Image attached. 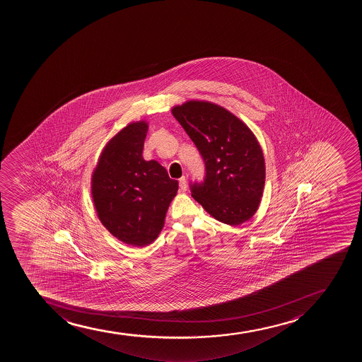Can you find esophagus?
Instances as JSON below:
<instances>
[{
  "label": "esophagus",
  "instance_id": "34e87169",
  "mask_svg": "<svg viewBox=\"0 0 362 362\" xmlns=\"http://www.w3.org/2000/svg\"><path fill=\"white\" fill-rule=\"evenodd\" d=\"M179 187H180V190L182 191H187V180L185 177H182V178L179 179Z\"/></svg>",
  "mask_w": 362,
  "mask_h": 362
}]
</instances>
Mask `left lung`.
Instances as JSON below:
<instances>
[{"mask_svg":"<svg viewBox=\"0 0 362 362\" xmlns=\"http://www.w3.org/2000/svg\"><path fill=\"white\" fill-rule=\"evenodd\" d=\"M172 114L204 160V180L191 183L192 197L222 223L250 220L265 187V160L253 132L211 102L187 101Z\"/></svg>","mask_w":362,"mask_h":362,"instance_id":"8db88e82","label":"left lung"}]
</instances>
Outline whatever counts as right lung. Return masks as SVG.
<instances>
[{"instance_id":"obj_1","label":"right lung","mask_w":362,"mask_h":362,"mask_svg":"<svg viewBox=\"0 0 362 362\" xmlns=\"http://www.w3.org/2000/svg\"><path fill=\"white\" fill-rule=\"evenodd\" d=\"M148 126L129 123L102 151L91 179L97 216L122 243L145 247L164 227L178 182L158 161H146L142 149Z\"/></svg>"}]
</instances>
